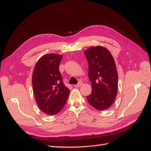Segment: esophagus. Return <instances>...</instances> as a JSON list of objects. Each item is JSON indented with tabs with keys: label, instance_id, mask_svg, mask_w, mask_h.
Segmentation results:
<instances>
[{
	"label": "esophagus",
	"instance_id": "obj_1",
	"mask_svg": "<svg viewBox=\"0 0 151 151\" xmlns=\"http://www.w3.org/2000/svg\"><path fill=\"white\" fill-rule=\"evenodd\" d=\"M83 83H82V82H79L78 84H76V85H74V86L76 87V88H79V87H81V86H83Z\"/></svg>",
	"mask_w": 151,
	"mask_h": 151
}]
</instances>
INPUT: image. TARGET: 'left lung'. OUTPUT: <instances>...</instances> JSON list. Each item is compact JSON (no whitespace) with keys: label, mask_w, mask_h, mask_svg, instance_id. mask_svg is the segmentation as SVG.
<instances>
[{"label":"left lung","mask_w":151,"mask_h":151,"mask_svg":"<svg viewBox=\"0 0 151 151\" xmlns=\"http://www.w3.org/2000/svg\"><path fill=\"white\" fill-rule=\"evenodd\" d=\"M89 64L88 77L92 93L87 96L89 103L98 110L111 106L118 92V72L109 50L102 46L91 47L84 52Z\"/></svg>","instance_id":"8db88e82"}]
</instances>
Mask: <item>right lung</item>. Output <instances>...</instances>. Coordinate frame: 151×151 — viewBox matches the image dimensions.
<instances>
[{
    "label": "right lung",
    "instance_id": "1",
    "mask_svg": "<svg viewBox=\"0 0 151 151\" xmlns=\"http://www.w3.org/2000/svg\"><path fill=\"white\" fill-rule=\"evenodd\" d=\"M63 56L45 54L36 63L32 75V84L36 103L49 115L60 112L67 101L70 90L63 84L58 70Z\"/></svg>",
    "mask_w": 151,
    "mask_h": 151
}]
</instances>
